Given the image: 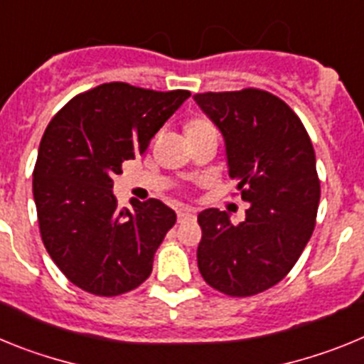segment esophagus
Instances as JSON below:
<instances>
[{"instance_id":"obj_1","label":"esophagus","mask_w":364,"mask_h":364,"mask_svg":"<svg viewBox=\"0 0 364 364\" xmlns=\"http://www.w3.org/2000/svg\"><path fill=\"white\" fill-rule=\"evenodd\" d=\"M176 217H178V222L193 220L195 218V210H191V208H182V210L176 211Z\"/></svg>"}]
</instances>
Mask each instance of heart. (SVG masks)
<instances>
[{
    "label": "heart",
    "instance_id": "heart-1",
    "mask_svg": "<svg viewBox=\"0 0 364 364\" xmlns=\"http://www.w3.org/2000/svg\"><path fill=\"white\" fill-rule=\"evenodd\" d=\"M208 129H215L213 124L210 120H205V118H191V120L186 124V134H193V133H200V131H208Z\"/></svg>",
    "mask_w": 364,
    "mask_h": 364
}]
</instances>
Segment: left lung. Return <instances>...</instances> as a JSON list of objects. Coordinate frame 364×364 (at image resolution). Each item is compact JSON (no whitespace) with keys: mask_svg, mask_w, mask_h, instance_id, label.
Listing matches in <instances>:
<instances>
[{"mask_svg":"<svg viewBox=\"0 0 364 364\" xmlns=\"http://www.w3.org/2000/svg\"><path fill=\"white\" fill-rule=\"evenodd\" d=\"M193 98L220 129L230 176L250 202L237 226L226 211L198 213V269L230 297L257 295L290 273L314 233L321 198L314 146L301 118L268 91Z\"/></svg>","mask_w":364,"mask_h":364,"instance_id":"1","label":"left lung"}]
</instances>
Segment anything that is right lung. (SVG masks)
I'll list each match as a JSON object with an SVG mask.
<instances>
[{"label": "right lung", "instance_id": "add662e5", "mask_svg": "<svg viewBox=\"0 0 364 364\" xmlns=\"http://www.w3.org/2000/svg\"><path fill=\"white\" fill-rule=\"evenodd\" d=\"M189 96L102 83L74 96L47 125L32 173L38 224L54 264L82 290L117 297L153 272L175 211L156 198L131 200L133 211L118 208L112 176L146 153Z\"/></svg>", "mask_w": 364, "mask_h": 364}]
</instances>
